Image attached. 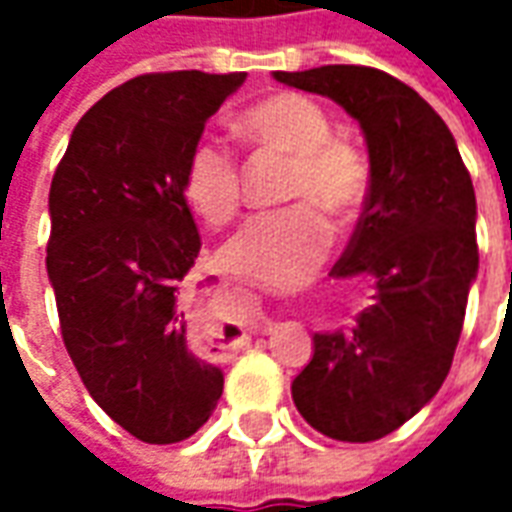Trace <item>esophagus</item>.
Masks as SVG:
<instances>
[{
  "label": "esophagus",
  "mask_w": 512,
  "mask_h": 512,
  "mask_svg": "<svg viewBox=\"0 0 512 512\" xmlns=\"http://www.w3.org/2000/svg\"><path fill=\"white\" fill-rule=\"evenodd\" d=\"M244 304H246V323H244V332L246 329H257V326H263L266 318H263V310H260V301L257 296L249 290L244 296Z\"/></svg>",
  "instance_id": "34e87169"
}]
</instances>
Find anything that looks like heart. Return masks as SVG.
Segmentation results:
<instances>
[{
    "instance_id": "b5f03b06",
    "label": "heart",
    "mask_w": 512,
    "mask_h": 512,
    "mask_svg": "<svg viewBox=\"0 0 512 512\" xmlns=\"http://www.w3.org/2000/svg\"><path fill=\"white\" fill-rule=\"evenodd\" d=\"M246 145L288 156L282 178L285 208L252 216L222 246L219 263L235 277L268 288H296L310 279L332 246V224L354 219L370 191L362 150L332 136V120L312 98L274 93L235 117ZM183 197L202 222L224 227L241 208V169L233 150L200 136L183 161Z\"/></svg>"
}]
</instances>
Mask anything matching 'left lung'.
I'll list each match as a JSON object with an SVG mask.
<instances>
[{
    "label": "left lung",
    "mask_w": 512,
    "mask_h": 512,
    "mask_svg": "<svg viewBox=\"0 0 512 512\" xmlns=\"http://www.w3.org/2000/svg\"><path fill=\"white\" fill-rule=\"evenodd\" d=\"M274 79L343 106L370 153L365 211L332 277L370 274L376 293L351 332L312 337L293 403L329 439H384L450 373L480 260L472 178L447 123L389 73L321 65Z\"/></svg>",
    "instance_id": "8db88e82"
}]
</instances>
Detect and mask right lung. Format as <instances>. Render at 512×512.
Wrapping results in <instances>:
<instances>
[{"mask_svg":"<svg viewBox=\"0 0 512 512\" xmlns=\"http://www.w3.org/2000/svg\"><path fill=\"white\" fill-rule=\"evenodd\" d=\"M246 73H145L76 123L51 178L46 268L87 392L147 444L208 422L219 367L191 354L180 282L200 255L183 161Z\"/></svg>","mask_w":512,"mask_h":512,"instance_id":"right-lung-1","label":"right lung"}]
</instances>
